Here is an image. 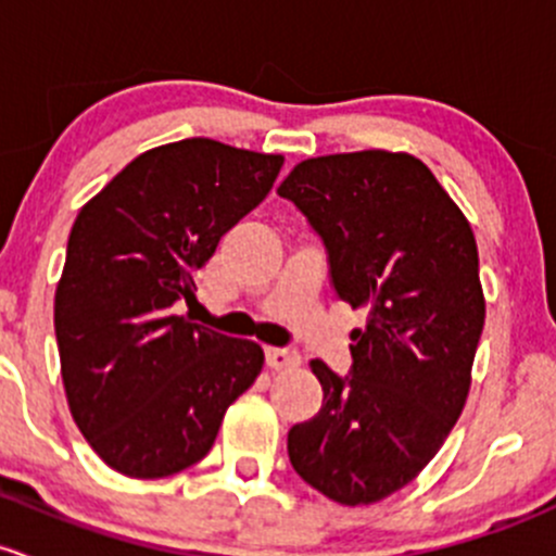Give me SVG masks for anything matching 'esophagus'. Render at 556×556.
<instances>
[{"label":"esophagus","instance_id":"esophagus-1","mask_svg":"<svg viewBox=\"0 0 556 556\" xmlns=\"http://www.w3.org/2000/svg\"><path fill=\"white\" fill-rule=\"evenodd\" d=\"M265 356H267V366H270L273 371L296 369V366H300V362H302L300 353L289 351V348H267Z\"/></svg>","mask_w":556,"mask_h":556}]
</instances>
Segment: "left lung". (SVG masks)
<instances>
[{"label": "left lung", "mask_w": 556, "mask_h": 556, "mask_svg": "<svg viewBox=\"0 0 556 556\" xmlns=\"http://www.w3.org/2000/svg\"><path fill=\"white\" fill-rule=\"evenodd\" d=\"M278 194L324 238L340 300L366 311L351 377L311 364L324 404L289 431V460L329 501L369 506L431 463L466 406L484 329L477 240L406 152L307 157Z\"/></svg>", "instance_id": "left-lung-1"}]
</instances>
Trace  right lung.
I'll use <instances>...</instances> for the list:
<instances>
[{"instance_id":"add662e5","label":"right lung","mask_w":556,"mask_h":556,"mask_svg":"<svg viewBox=\"0 0 556 556\" xmlns=\"http://www.w3.org/2000/svg\"><path fill=\"white\" fill-rule=\"evenodd\" d=\"M283 154L185 139L130 160L79 208L55 286L68 412L130 479L205 457L225 412L260 377L256 342L176 316L216 243L273 190Z\"/></svg>"}]
</instances>
